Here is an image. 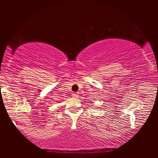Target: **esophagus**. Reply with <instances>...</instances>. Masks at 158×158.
Here are the masks:
<instances>
[{
	"label": "esophagus",
	"instance_id": "1",
	"mask_svg": "<svg viewBox=\"0 0 158 158\" xmlns=\"http://www.w3.org/2000/svg\"><path fill=\"white\" fill-rule=\"evenodd\" d=\"M73 97H74V98L78 97V93H73Z\"/></svg>",
	"mask_w": 158,
	"mask_h": 158
}]
</instances>
